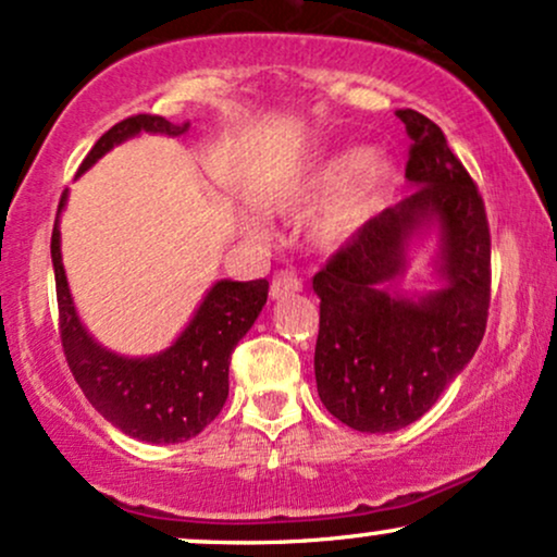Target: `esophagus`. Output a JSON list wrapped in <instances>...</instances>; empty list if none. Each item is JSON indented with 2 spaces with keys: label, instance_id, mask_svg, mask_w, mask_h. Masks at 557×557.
Here are the masks:
<instances>
[{
  "label": "esophagus",
  "instance_id": "1",
  "mask_svg": "<svg viewBox=\"0 0 557 557\" xmlns=\"http://www.w3.org/2000/svg\"><path fill=\"white\" fill-rule=\"evenodd\" d=\"M304 290V283H300V277L293 270H280L274 272L272 283H270V296L272 298H285L290 296V293H298Z\"/></svg>",
  "mask_w": 557,
  "mask_h": 557
}]
</instances>
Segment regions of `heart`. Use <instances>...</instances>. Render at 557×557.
Instances as JSON below:
<instances>
[{
	"label": "heart",
	"mask_w": 557,
	"mask_h": 557,
	"mask_svg": "<svg viewBox=\"0 0 557 557\" xmlns=\"http://www.w3.org/2000/svg\"><path fill=\"white\" fill-rule=\"evenodd\" d=\"M394 178L397 169L384 152L347 147L317 160L298 176L270 191L267 207L280 214H304L326 201L308 225V236L317 249L337 251L363 231L371 214L384 202ZM246 227L257 238L267 233L257 218H251Z\"/></svg>",
	"instance_id": "b5f03b06"
}]
</instances>
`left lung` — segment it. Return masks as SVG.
Returning <instances> with one entry per match:
<instances>
[{
  "label": "left lung",
  "mask_w": 557,
  "mask_h": 557,
  "mask_svg": "<svg viewBox=\"0 0 557 557\" xmlns=\"http://www.w3.org/2000/svg\"><path fill=\"white\" fill-rule=\"evenodd\" d=\"M397 116L412 139L405 176L420 189L368 220L313 277L319 397L363 433L423 418L472 360L491 306V227L478 186L438 124L412 109ZM433 222L445 287L418 301L392 297L383 283L404 271L406 244Z\"/></svg>",
  "instance_id": "1"
}]
</instances>
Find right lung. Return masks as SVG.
I'll return each mask as SVG.
<instances>
[{
    "mask_svg": "<svg viewBox=\"0 0 557 557\" xmlns=\"http://www.w3.org/2000/svg\"><path fill=\"white\" fill-rule=\"evenodd\" d=\"M189 124H171L156 113H137L113 124L92 145L79 165V173L90 169L113 145L124 143L139 132L184 134ZM66 202V191L59 199V212L51 233V261L57 277L59 334L66 366L96 410L119 431L147 444H178L202 433L218 418L227 399V366L238 339L267 304V280L233 283L220 280L210 287L202 306L197 308L181 337L169 350L152 358H122L100 347L79 321L72 304L70 285L59 249V214Z\"/></svg>",
    "mask_w": 557,
    "mask_h": 557,
    "instance_id": "1",
    "label": "right lung"
}]
</instances>
